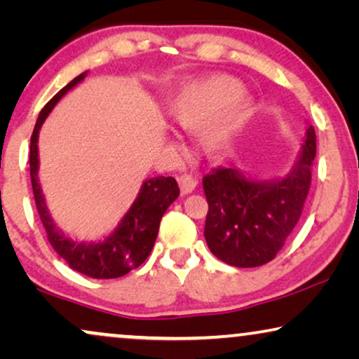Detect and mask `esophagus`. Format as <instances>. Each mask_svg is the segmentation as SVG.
<instances>
[{
	"label": "esophagus",
	"mask_w": 359,
	"mask_h": 359,
	"mask_svg": "<svg viewBox=\"0 0 359 359\" xmlns=\"http://www.w3.org/2000/svg\"><path fill=\"white\" fill-rule=\"evenodd\" d=\"M178 183L181 194H191L196 189V186H198V180L193 178L191 175H183L178 178Z\"/></svg>",
	"instance_id": "1"
}]
</instances>
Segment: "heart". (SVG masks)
<instances>
[{
    "label": "heart",
    "mask_w": 359,
    "mask_h": 359,
    "mask_svg": "<svg viewBox=\"0 0 359 359\" xmlns=\"http://www.w3.org/2000/svg\"><path fill=\"white\" fill-rule=\"evenodd\" d=\"M240 81L227 75H209L186 85L168 104V116L178 129L201 132L208 155H219L237 139L248 121L252 104L242 95Z\"/></svg>",
    "instance_id": "b5f03b06"
}]
</instances>
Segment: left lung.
Instances as JSON below:
<instances>
[{"label":"left lung","mask_w":359,"mask_h":359,"mask_svg":"<svg viewBox=\"0 0 359 359\" xmlns=\"http://www.w3.org/2000/svg\"><path fill=\"white\" fill-rule=\"evenodd\" d=\"M316 149V130L309 126L296 163L283 178L253 180L227 166L204 176V237L220 262L255 268L276 257L302 214Z\"/></svg>","instance_id":"1"}]
</instances>
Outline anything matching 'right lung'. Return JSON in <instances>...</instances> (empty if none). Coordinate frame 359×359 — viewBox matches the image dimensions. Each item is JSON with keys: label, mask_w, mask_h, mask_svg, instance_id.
Listing matches in <instances>:
<instances>
[{"label": "right lung", "mask_w": 359, "mask_h": 359, "mask_svg": "<svg viewBox=\"0 0 359 359\" xmlns=\"http://www.w3.org/2000/svg\"><path fill=\"white\" fill-rule=\"evenodd\" d=\"M88 72L78 75L68 85L57 93L37 117L31 137V151H29V166H31V183L36 199L37 212L41 215L42 225L47 232V238L53 250L68 263V266L85 276L95 279H114L127 274L140 266L149 257L158 235L160 220L170 208V204L180 196V188L175 178L145 180L130 209L127 210L117 227L102 240L86 242L75 240L65 235L53 222L50 210L47 208L46 196L39 183V132L50 114L57 102L67 95L72 88L81 83Z\"/></svg>", "instance_id": "add662e5"}]
</instances>
